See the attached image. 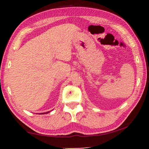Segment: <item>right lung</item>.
Segmentation results:
<instances>
[{"instance_id":"obj_1","label":"right lung","mask_w":149,"mask_h":149,"mask_svg":"<svg viewBox=\"0 0 149 149\" xmlns=\"http://www.w3.org/2000/svg\"><path fill=\"white\" fill-rule=\"evenodd\" d=\"M49 112H45V113H42V114H48V113H49Z\"/></svg>"}]
</instances>
